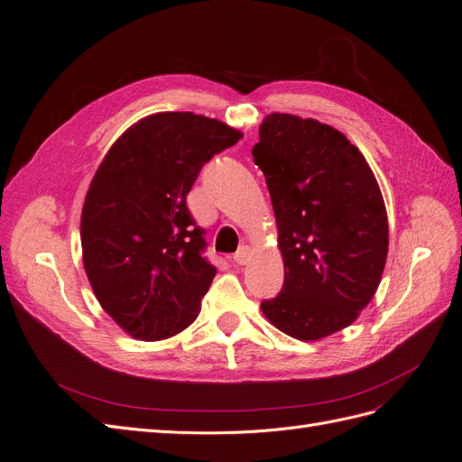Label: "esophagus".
Instances as JSON below:
<instances>
[{
  "instance_id": "esophagus-1",
  "label": "esophagus",
  "mask_w": 462,
  "mask_h": 462,
  "mask_svg": "<svg viewBox=\"0 0 462 462\" xmlns=\"http://www.w3.org/2000/svg\"><path fill=\"white\" fill-rule=\"evenodd\" d=\"M250 256H253V253H250V248H248V246H241V248L236 250V253L233 254V262H235L236 265H245V263H248Z\"/></svg>"
}]
</instances>
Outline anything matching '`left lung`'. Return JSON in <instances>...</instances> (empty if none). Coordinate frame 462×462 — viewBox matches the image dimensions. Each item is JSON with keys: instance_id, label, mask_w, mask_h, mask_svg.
I'll use <instances>...</instances> for the list:
<instances>
[{"instance_id": "obj_1", "label": "left lung", "mask_w": 462, "mask_h": 462, "mask_svg": "<svg viewBox=\"0 0 462 462\" xmlns=\"http://www.w3.org/2000/svg\"><path fill=\"white\" fill-rule=\"evenodd\" d=\"M253 156L285 265L282 292L260 309L291 337L324 339L351 326L382 282L389 227L380 185L360 150L316 119L265 116Z\"/></svg>"}]
</instances>
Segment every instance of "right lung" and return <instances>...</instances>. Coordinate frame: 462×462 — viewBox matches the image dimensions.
<instances>
[{
  "label": "right lung",
  "instance_id": "obj_1",
  "mask_svg": "<svg viewBox=\"0 0 462 462\" xmlns=\"http://www.w3.org/2000/svg\"><path fill=\"white\" fill-rule=\"evenodd\" d=\"M239 138L217 119L162 111L125 131L97 167L80 216L82 262L97 302L131 337L162 341L197 319L216 268L187 194Z\"/></svg>",
  "mask_w": 462,
  "mask_h": 462
}]
</instances>
